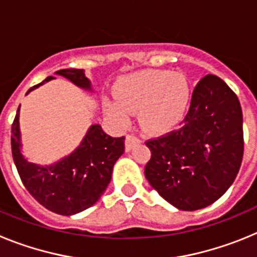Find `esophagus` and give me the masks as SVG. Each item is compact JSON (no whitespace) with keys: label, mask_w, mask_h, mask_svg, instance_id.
Returning a JSON list of instances; mask_svg holds the SVG:
<instances>
[{"label":"esophagus","mask_w":257,"mask_h":257,"mask_svg":"<svg viewBox=\"0 0 257 257\" xmlns=\"http://www.w3.org/2000/svg\"><path fill=\"white\" fill-rule=\"evenodd\" d=\"M142 140H140L139 136H136L135 134H127L126 136V149L127 151H131V149L135 147V145L140 144Z\"/></svg>","instance_id":"1"}]
</instances>
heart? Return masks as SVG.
Here are the masks:
<instances>
[{
    "mask_svg": "<svg viewBox=\"0 0 257 257\" xmlns=\"http://www.w3.org/2000/svg\"><path fill=\"white\" fill-rule=\"evenodd\" d=\"M117 100L104 106L118 123H127L130 113L139 112L140 124L149 133H162L178 123L187 110L190 87L179 72L145 69L122 77L115 85Z\"/></svg>",
    "mask_w": 257,
    "mask_h": 257,
    "instance_id": "b5f03b06",
    "label": "heart"
}]
</instances>
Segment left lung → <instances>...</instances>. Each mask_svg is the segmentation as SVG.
<instances>
[{"label":"left lung","mask_w":257,"mask_h":257,"mask_svg":"<svg viewBox=\"0 0 257 257\" xmlns=\"http://www.w3.org/2000/svg\"><path fill=\"white\" fill-rule=\"evenodd\" d=\"M145 178L183 211L205 208L229 189L243 158V117L234 91L213 74L203 77L178 130L145 142Z\"/></svg>","instance_id":"1"}]
</instances>
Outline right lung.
<instances>
[{
	"label": "right lung",
	"mask_w": 257,
	"mask_h": 257,
	"mask_svg": "<svg viewBox=\"0 0 257 257\" xmlns=\"http://www.w3.org/2000/svg\"><path fill=\"white\" fill-rule=\"evenodd\" d=\"M56 73L91 90L82 69H60ZM52 78L47 77L27 94ZM20 145L18 108L11 126V152L20 179L38 203L52 212L69 216L91 207L103 196L112 179L113 166L124 152V136L112 138L99 124H92L73 153L46 167L28 162L20 153Z\"/></svg>",
	"instance_id": "add662e5"
}]
</instances>
